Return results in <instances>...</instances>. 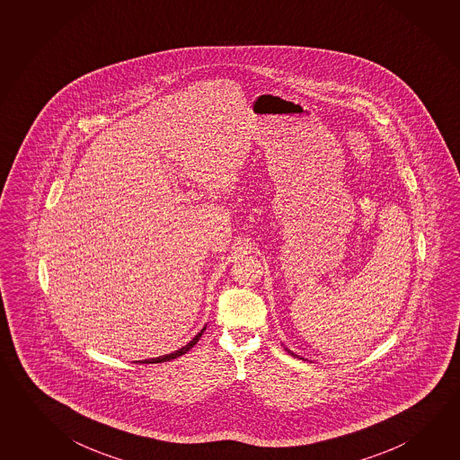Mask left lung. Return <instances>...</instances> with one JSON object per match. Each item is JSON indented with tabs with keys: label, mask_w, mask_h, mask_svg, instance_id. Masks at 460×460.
I'll return each instance as SVG.
<instances>
[{
	"label": "left lung",
	"mask_w": 460,
	"mask_h": 460,
	"mask_svg": "<svg viewBox=\"0 0 460 460\" xmlns=\"http://www.w3.org/2000/svg\"><path fill=\"white\" fill-rule=\"evenodd\" d=\"M290 353H292V351H290ZM292 355H293V353H292Z\"/></svg>",
	"instance_id": "8db88e82"
}]
</instances>
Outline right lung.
Wrapping results in <instances>:
<instances>
[{"label": "right lung", "instance_id": "obj_1", "mask_svg": "<svg viewBox=\"0 0 460 460\" xmlns=\"http://www.w3.org/2000/svg\"><path fill=\"white\" fill-rule=\"evenodd\" d=\"M204 329H206V327H204ZM204 329L200 331L199 334L196 335V337L192 339L191 342L188 343V345H184V347H181L180 350L173 351V353H168V355H164V357H159V358L144 359V361H139V363H162V361H170V359L176 358V357H181V355H184L186 351L190 350V349H192V347L198 343V341L200 339V335H202V332H204Z\"/></svg>", "mask_w": 460, "mask_h": 460}]
</instances>
